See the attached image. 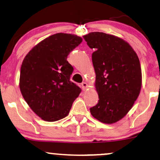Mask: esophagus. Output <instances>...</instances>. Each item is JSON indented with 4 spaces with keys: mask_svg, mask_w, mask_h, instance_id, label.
I'll return each mask as SVG.
<instances>
[{
    "mask_svg": "<svg viewBox=\"0 0 160 160\" xmlns=\"http://www.w3.org/2000/svg\"><path fill=\"white\" fill-rule=\"evenodd\" d=\"M81 87H82V91H85V90H86L87 88H88V84H87V82H82L81 83Z\"/></svg>",
    "mask_w": 160,
    "mask_h": 160,
    "instance_id": "obj_1",
    "label": "esophagus"
}]
</instances>
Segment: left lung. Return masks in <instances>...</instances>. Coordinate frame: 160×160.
I'll use <instances>...</instances> for the list:
<instances>
[{"mask_svg": "<svg viewBox=\"0 0 160 160\" xmlns=\"http://www.w3.org/2000/svg\"><path fill=\"white\" fill-rule=\"evenodd\" d=\"M92 53L96 72L97 104L90 109L94 118L106 124L120 120L132 107L142 85L136 53L122 38L93 32L83 36Z\"/></svg>", "mask_w": 160, "mask_h": 160, "instance_id": "8db88e82", "label": "left lung"}]
</instances>
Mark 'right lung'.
<instances>
[{"instance_id":"right-lung-1","label":"right lung","mask_w":160,"mask_h":160,"mask_svg":"<svg viewBox=\"0 0 160 160\" xmlns=\"http://www.w3.org/2000/svg\"><path fill=\"white\" fill-rule=\"evenodd\" d=\"M82 38L57 33L31 49L22 62L19 78L22 95L35 113L47 122L68 115L81 89L70 81L73 67L67 61Z\"/></svg>"}]
</instances>
